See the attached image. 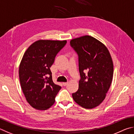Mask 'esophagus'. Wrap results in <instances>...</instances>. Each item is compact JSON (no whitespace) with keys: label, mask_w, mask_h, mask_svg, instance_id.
I'll return each mask as SVG.
<instances>
[{"label":"esophagus","mask_w":134,"mask_h":134,"mask_svg":"<svg viewBox=\"0 0 134 134\" xmlns=\"http://www.w3.org/2000/svg\"><path fill=\"white\" fill-rule=\"evenodd\" d=\"M68 82H63V83H62V84H63V86H66V85H68Z\"/></svg>","instance_id":"obj_1"}]
</instances>
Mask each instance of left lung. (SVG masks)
<instances>
[{
    "label": "left lung",
    "instance_id": "obj_1",
    "mask_svg": "<svg viewBox=\"0 0 134 134\" xmlns=\"http://www.w3.org/2000/svg\"><path fill=\"white\" fill-rule=\"evenodd\" d=\"M70 44L78 55L81 79L78 90L72 93L81 107L92 109L104 100L112 81L114 65L109 51L91 36L72 39Z\"/></svg>",
    "mask_w": 134,
    "mask_h": 134
}]
</instances>
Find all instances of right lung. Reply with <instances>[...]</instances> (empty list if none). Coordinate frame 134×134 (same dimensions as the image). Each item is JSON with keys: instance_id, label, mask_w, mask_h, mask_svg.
Listing matches in <instances>:
<instances>
[{"instance_id": "obj_1", "label": "right lung", "mask_w": 134, "mask_h": 134, "mask_svg": "<svg viewBox=\"0 0 134 134\" xmlns=\"http://www.w3.org/2000/svg\"><path fill=\"white\" fill-rule=\"evenodd\" d=\"M66 42L39 40L23 56L19 69L21 88L27 102L35 109L46 110L55 102L61 86L53 83L50 68Z\"/></svg>"}]
</instances>
